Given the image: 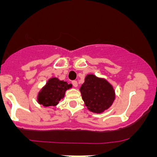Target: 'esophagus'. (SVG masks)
Wrapping results in <instances>:
<instances>
[{
	"label": "esophagus",
	"instance_id": "34e87169",
	"mask_svg": "<svg viewBox=\"0 0 157 157\" xmlns=\"http://www.w3.org/2000/svg\"><path fill=\"white\" fill-rule=\"evenodd\" d=\"M72 84H73V86H74V87H77V86H78L77 81H76V80H74V81H72Z\"/></svg>",
	"mask_w": 157,
	"mask_h": 157
}]
</instances>
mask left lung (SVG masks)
Returning <instances> with one entry per match:
<instances>
[{"mask_svg": "<svg viewBox=\"0 0 157 157\" xmlns=\"http://www.w3.org/2000/svg\"><path fill=\"white\" fill-rule=\"evenodd\" d=\"M82 99L89 111L102 113L110 108L115 99L113 86L105 78L87 74L80 89Z\"/></svg>", "mask_w": 157, "mask_h": 157, "instance_id": "8db88e82", "label": "left lung"}]
</instances>
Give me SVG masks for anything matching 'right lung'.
Segmentation results:
<instances>
[{"label":"right lung","mask_w":157,"mask_h":157,"mask_svg":"<svg viewBox=\"0 0 157 157\" xmlns=\"http://www.w3.org/2000/svg\"><path fill=\"white\" fill-rule=\"evenodd\" d=\"M71 87V83L60 80L58 77H52L38 93V103L44 107H55L64 97L65 92Z\"/></svg>","instance_id":"obj_1"}]
</instances>
